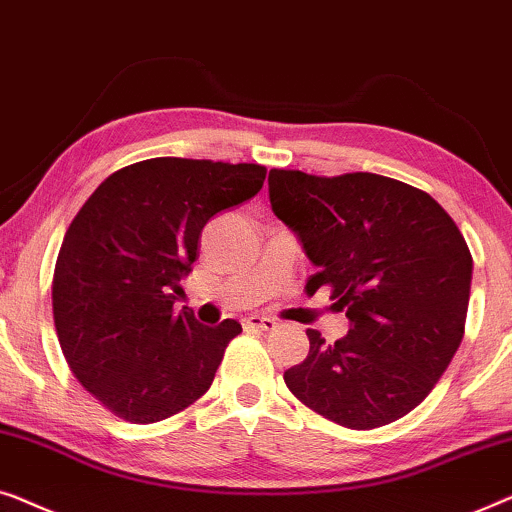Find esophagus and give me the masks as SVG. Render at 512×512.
Here are the masks:
<instances>
[{
	"mask_svg": "<svg viewBox=\"0 0 512 512\" xmlns=\"http://www.w3.org/2000/svg\"><path fill=\"white\" fill-rule=\"evenodd\" d=\"M243 325L248 329H257V331H271L276 329V320L264 318V315H250V318L243 320Z\"/></svg>",
	"mask_w": 512,
	"mask_h": 512,
	"instance_id": "34e87169",
	"label": "esophagus"
}]
</instances>
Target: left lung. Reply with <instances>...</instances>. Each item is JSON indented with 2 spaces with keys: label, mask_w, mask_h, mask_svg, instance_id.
I'll return each mask as SVG.
<instances>
[{
  "label": "left lung",
  "mask_w": 512,
  "mask_h": 512,
  "mask_svg": "<svg viewBox=\"0 0 512 512\" xmlns=\"http://www.w3.org/2000/svg\"><path fill=\"white\" fill-rule=\"evenodd\" d=\"M271 211L297 236L350 329L334 345L308 329L311 350L285 385L348 429L399 420L434 390L464 338L473 259L436 199L394 178L269 171Z\"/></svg>",
  "instance_id": "left-lung-1"
}]
</instances>
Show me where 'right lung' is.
<instances>
[{
	"mask_svg": "<svg viewBox=\"0 0 512 512\" xmlns=\"http://www.w3.org/2000/svg\"><path fill=\"white\" fill-rule=\"evenodd\" d=\"M266 169L153 157L115 171L64 234L53 276L62 352L85 390L122 420H167L211 387L236 320L174 313L215 213L253 199Z\"/></svg>",
	"mask_w": 512,
	"mask_h": 512,
	"instance_id": "1",
	"label": "right lung"
}]
</instances>
